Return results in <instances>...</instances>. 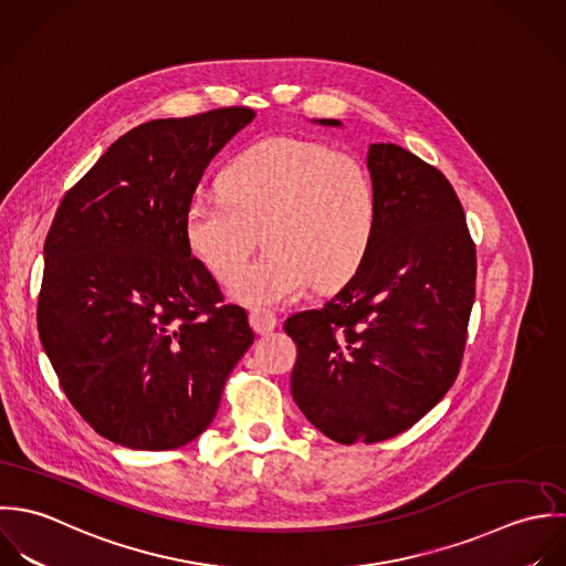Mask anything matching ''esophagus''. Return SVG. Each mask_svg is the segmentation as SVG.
<instances>
[{
	"label": "esophagus",
	"mask_w": 566,
	"mask_h": 566,
	"mask_svg": "<svg viewBox=\"0 0 566 566\" xmlns=\"http://www.w3.org/2000/svg\"><path fill=\"white\" fill-rule=\"evenodd\" d=\"M249 322L258 335H266L277 326V315L271 308H253L249 313Z\"/></svg>",
	"instance_id": "1"
}]
</instances>
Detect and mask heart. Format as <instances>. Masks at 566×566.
I'll return each mask as SVG.
<instances>
[{"instance_id":"b5f03b06","label":"heart","mask_w":566,"mask_h":566,"mask_svg":"<svg viewBox=\"0 0 566 566\" xmlns=\"http://www.w3.org/2000/svg\"><path fill=\"white\" fill-rule=\"evenodd\" d=\"M223 195L197 192L186 208L192 253L227 282L262 237L268 251L231 282L244 304H282L345 282L365 260L378 226L369 168L324 142L269 137L221 175Z\"/></svg>"}]
</instances>
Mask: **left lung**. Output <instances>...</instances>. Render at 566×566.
Wrapping results in <instances>:
<instances>
[{
	"mask_svg": "<svg viewBox=\"0 0 566 566\" xmlns=\"http://www.w3.org/2000/svg\"><path fill=\"white\" fill-rule=\"evenodd\" d=\"M367 168L378 226L365 260L331 302L284 324L293 398L339 444L389 440L444 398L474 302L476 251L449 179L396 144H371Z\"/></svg>",
	"mask_w": 566,
	"mask_h": 566,
	"instance_id": "1",
	"label": "left lung"
}]
</instances>
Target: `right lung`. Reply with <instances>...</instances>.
Masks as SVG:
<instances>
[{"label":"right lung","instance_id":"obj_1","mask_svg":"<svg viewBox=\"0 0 566 566\" xmlns=\"http://www.w3.org/2000/svg\"><path fill=\"white\" fill-rule=\"evenodd\" d=\"M253 117L223 107L130 128L65 192L48 231L39 337L74 409L119 447L199 438L255 339L184 229L206 168Z\"/></svg>","mask_w":566,"mask_h":566}]
</instances>
